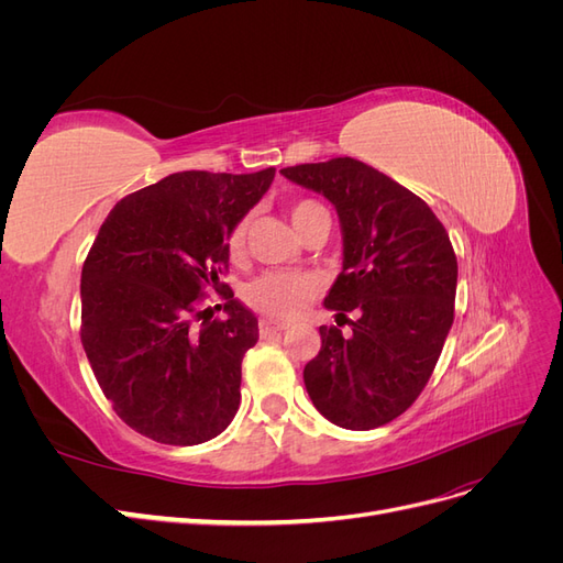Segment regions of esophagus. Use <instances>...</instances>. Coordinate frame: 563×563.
<instances>
[{
	"mask_svg": "<svg viewBox=\"0 0 563 563\" xmlns=\"http://www.w3.org/2000/svg\"><path fill=\"white\" fill-rule=\"evenodd\" d=\"M286 327L284 323H277V321H269V319H261V338H272L282 333Z\"/></svg>",
	"mask_w": 563,
	"mask_h": 563,
	"instance_id": "34e87169",
	"label": "esophagus"
}]
</instances>
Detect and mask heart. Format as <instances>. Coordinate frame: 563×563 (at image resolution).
Instances as JSON below:
<instances>
[{"label": "heart", "mask_w": 563, "mask_h": 563, "mask_svg": "<svg viewBox=\"0 0 563 563\" xmlns=\"http://www.w3.org/2000/svg\"><path fill=\"white\" fill-rule=\"evenodd\" d=\"M291 220L296 230L302 234L308 230L319 216L327 213L319 201L312 199H300L291 203ZM246 236H249V218L236 220V223L228 232V251L232 258H240L246 249ZM319 282L310 272H286V269H272L253 279L244 288V300L249 308L261 312L272 319H296L305 310L310 308L312 300L317 298Z\"/></svg>", "instance_id": "heart-1"}]
</instances>
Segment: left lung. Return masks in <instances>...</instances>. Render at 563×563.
I'll list each match as a JSON object with an SVG mask.
<instances>
[{
    "instance_id": "obj_1",
    "label": "left lung",
    "mask_w": 563,
    "mask_h": 563,
    "mask_svg": "<svg viewBox=\"0 0 563 563\" xmlns=\"http://www.w3.org/2000/svg\"><path fill=\"white\" fill-rule=\"evenodd\" d=\"M327 197L345 234V261L323 300L352 333L319 327L321 350L302 378L317 411L345 430H373L420 397L455 312L457 261L449 232L418 195L360 159L286 166Z\"/></svg>"
}]
</instances>
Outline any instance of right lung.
Wrapping results in <instances>:
<instances>
[{"label": "right lung", "mask_w": 563, "mask_h": 563, "mask_svg": "<svg viewBox=\"0 0 563 563\" xmlns=\"http://www.w3.org/2000/svg\"><path fill=\"white\" fill-rule=\"evenodd\" d=\"M255 174L180 172L114 203L81 267V345L114 413L172 446L232 422L258 319L220 282L228 232L267 192ZM216 290L228 320L206 305ZM220 310V305H216Z\"/></svg>", "instance_id": "right-lung-1"}]
</instances>
